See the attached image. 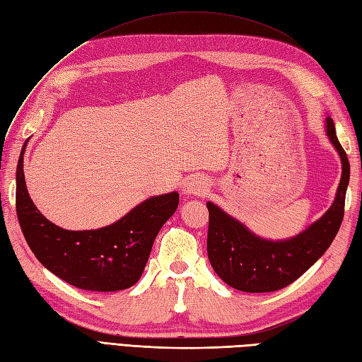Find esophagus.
<instances>
[{
	"label": "esophagus",
	"mask_w": 362,
	"mask_h": 362,
	"mask_svg": "<svg viewBox=\"0 0 362 362\" xmlns=\"http://www.w3.org/2000/svg\"><path fill=\"white\" fill-rule=\"evenodd\" d=\"M209 189V185L206 182V179L203 177H197V175H194L191 177L187 185H185V191H187L189 196H203V194H206Z\"/></svg>",
	"instance_id": "34e87169"
}]
</instances>
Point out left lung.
I'll return each instance as SVG.
<instances>
[{
  "mask_svg": "<svg viewBox=\"0 0 362 362\" xmlns=\"http://www.w3.org/2000/svg\"><path fill=\"white\" fill-rule=\"evenodd\" d=\"M326 129L342 162L341 182L329 211L301 234L284 242H269L254 235L214 203H206L209 211L208 258L212 269L234 289L251 293L283 289L308 271L337 237L344 217L350 165L332 117H327Z\"/></svg>",
  "mask_w": 362,
  "mask_h": 362,
  "instance_id": "left-lung-1",
  "label": "left lung"
}]
</instances>
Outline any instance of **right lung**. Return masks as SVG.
<instances>
[{"label":"right lung","instance_id":"obj_1","mask_svg":"<svg viewBox=\"0 0 362 362\" xmlns=\"http://www.w3.org/2000/svg\"><path fill=\"white\" fill-rule=\"evenodd\" d=\"M21 150L16 168V216L27 245L42 266L84 291L115 292L141 278L156 235L179 205V194L151 197L116 223L91 230L53 225L27 192Z\"/></svg>","mask_w":362,"mask_h":362}]
</instances>
